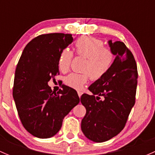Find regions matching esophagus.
<instances>
[{"label":"esophagus","instance_id":"obj_1","mask_svg":"<svg viewBox=\"0 0 155 155\" xmlns=\"http://www.w3.org/2000/svg\"><path fill=\"white\" fill-rule=\"evenodd\" d=\"M77 93H78V95H79V97H81V96H82V91H78Z\"/></svg>","mask_w":155,"mask_h":155}]
</instances>
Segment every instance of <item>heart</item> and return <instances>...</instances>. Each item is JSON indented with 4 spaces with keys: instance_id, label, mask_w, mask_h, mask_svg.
I'll return each mask as SVG.
<instances>
[{
    "instance_id": "1",
    "label": "heart",
    "mask_w": 155,
    "mask_h": 155,
    "mask_svg": "<svg viewBox=\"0 0 155 155\" xmlns=\"http://www.w3.org/2000/svg\"><path fill=\"white\" fill-rule=\"evenodd\" d=\"M78 54L86 57L84 72L72 73L65 78V84L76 90H80L87 83L90 76L98 79L107 73L112 64L113 54L108 48L104 47V43L91 37H82L75 43ZM73 53L69 48L62 50L58 58V68L63 73L69 70Z\"/></svg>"
}]
</instances>
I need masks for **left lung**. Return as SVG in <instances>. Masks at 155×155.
<instances>
[{"label":"left lung","mask_w":155,"mask_h":155,"mask_svg":"<svg viewBox=\"0 0 155 155\" xmlns=\"http://www.w3.org/2000/svg\"><path fill=\"white\" fill-rule=\"evenodd\" d=\"M115 56L104 76L88 87L92 95L83 94L81 103L86 109L81 128L95 143H103L118 135L125 125L135 104L137 67L131 51L123 42L108 41Z\"/></svg>","instance_id":"obj_1"}]
</instances>
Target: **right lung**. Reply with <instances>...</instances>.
<instances>
[{"mask_svg":"<svg viewBox=\"0 0 155 155\" xmlns=\"http://www.w3.org/2000/svg\"><path fill=\"white\" fill-rule=\"evenodd\" d=\"M75 39L72 34H43L30 41L17 64L12 96L24 127L40 139L55 135L63 119L79 103L76 90L62 85L56 93L48 82L59 74L62 50Z\"/></svg>","mask_w":155,"mask_h":155,"instance_id":"obj_1","label":"right lung"}]
</instances>
